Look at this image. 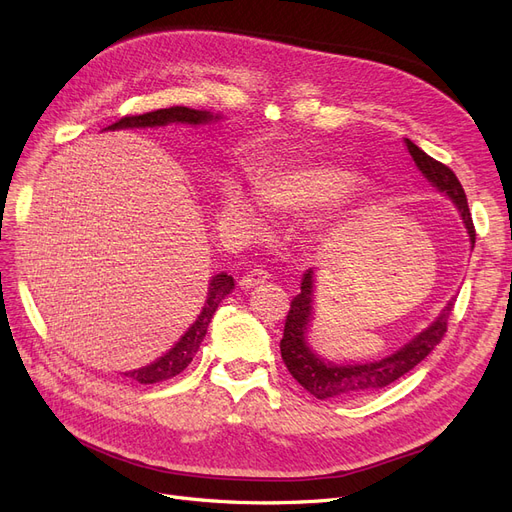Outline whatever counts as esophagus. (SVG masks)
Wrapping results in <instances>:
<instances>
[{
	"mask_svg": "<svg viewBox=\"0 0 512 512\" xmlns=\"http://www.w3.org/2000/svg\"><path fill=\"white\" fill-rule=\"evenodd\" d=\"M267 279H269V273H267V271L252 269L248 275H243V277L239 279V286H241L243 290H250V288H254V286L264 284V281H267Z\"/></svg>",
	"mask_w": 512,
	"mask_h": 512,
	"instance_id": "obj_1",
	"label": "esophagus"
}]
</instances>
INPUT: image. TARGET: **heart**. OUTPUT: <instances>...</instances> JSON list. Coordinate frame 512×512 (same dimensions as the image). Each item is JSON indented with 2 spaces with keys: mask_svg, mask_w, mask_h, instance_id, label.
<instances>
[{
  "mask_svg": "<svg viewBox=\"0 0 512 512\" xmlns=\"http://www.w3.org/2000/svg\"><path fill=\"white\" fill-rule=\"evenodd\" d=\"M356 186V175L343 167L301 165L260 173L256 178V197L271 214H298L337 205ZM224 211L245 237H256L267 228V218L258 203L241 186L228 188Z\"/></svg>",
  "mask_w": 512,
  "mask_h": 512,
  "instance_id": "1",
  "label": "heart"
}]
</instances>
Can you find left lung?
<instances>
[{
	"label": "left lung",
	"mask_w": 512,
	"mask_h": 512,
	"mask_svg": "<svg viewBox=\"0 0 512 512\" xmlns=\"http://www.w3.org/2000/svg\"><path fill=\"white\" fill-rule=\"evenodd\" d=\"M404 146H407L415 167L430 182V186L455 205L468 233L470 248H474V239H477V235H474L466 192L460 180L455 178V173L447 165L434 161L432 156H428L419 146H415L411 139L404 137ZM453 301L455 298H451L430 326L417 332L409 343H404L402 347L392 351V354L366 362H330L317 354L309 343V330L313 322L315 305V269H309L303 275L301 292L292 298V305L286 317L284 339L279 343L281 358H284L290 375L301 383L309 394L320 400H351L373 394L381 390V387L394 383L402 375H407L409 370H413L440 343L443 334L447 332V320L453 311Z\"/></svg>",
	"instance_id": "obj_1"
}]
</instances>
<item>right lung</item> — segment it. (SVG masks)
<instances>
[{
    "instance_id": "right-lung-1",
    "label": "right lung",
    "mask_w": 512,
    "mask_h": 512,
    "mask_svg": "<svg viewBox=\"0 0 512 512\" xmlns=\"http://www.w3.org/2000/svg\"><path fill=\"white\" fill-rule=\"evenodd\" d=\"M220 120H222V114H211L205 110H190V108H182V105H175V108L156 110V112H148L142 116H125L103 131L156 129V127H167V125H171V122H175V125L205 127V125H216V122H220ZM233 290H235V279L228 273L222 271V273L211 277L205 305H203L201 313L197 315V320L192 322L190 328L178 339V343H175L169 351H165L161 358H156L154 362H150L142 368L127 370V373H122V375L131 377L142 385L161 383L175 375H180L182 370L192 362V358L197 356V351L205 339L209 322H211V317H214L218 305Z\"/></svg>"
}]
</instances>
